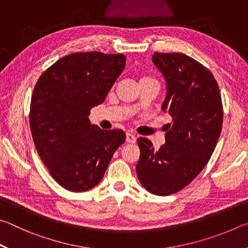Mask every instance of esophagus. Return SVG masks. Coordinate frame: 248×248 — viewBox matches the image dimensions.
<instances>
[{
    "instance_id": "obj_1",
    "label": "esophagus",
    "mask_w": 248,
    "mask_h": 248,
    "mask_svg": "<svg viewBox=\"0 0 248 248\" xmlns=\"http://www.w3.org/2000/svg\"><path fill=\"white\" fill-rule=\"evenodd\" d=\"M125 140H127V142H129V143H136V142H137V137L134 136V134L128 132L127 136H125Z\"/></svg>"
}]
</instances>
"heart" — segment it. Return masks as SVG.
Segmentation results:
<instances>
[{
    "mask_svg": "<svg viewBox=\"0 0 248 248\" xmlns=\"http://www.w3.org/2000/svg\"><path fill=\"white\" fill-rule=\"evenodd\" d=\"M145 79H150V78H148V77H142V78H140V82H141V81H145Z\"/></svg>",
    "mask_w": 248,
    "mask_h": 248,
    "instance_id": "b5f03b06",
    "label": "heart"
}]
</instances>
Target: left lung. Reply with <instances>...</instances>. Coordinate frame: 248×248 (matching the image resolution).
<instances>
[{"label":"left lung","instance_id":"8db88e82","mask_svg":"<svg viewBox=\"0 0 248 248\" xmlns=\"http://www.w3.org/2000/svg\"><path fill=\"white\" fill-rule=\"evenodd\" d=\"M152 61L166 82L162 110L169 112L165 144L158 150L139 138L140 183L151 194L169 196L194 180L211 157L223 124L219 86L202 64L183 53H158Z\"/></svg>","mask_w":248,"mask_h":248}]
</instances>
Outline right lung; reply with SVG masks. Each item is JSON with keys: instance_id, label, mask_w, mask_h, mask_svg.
<instances>
[{"instance_id": "right-lung-1", "label": "right lung", "mask_w": 248, "mask_h": 248, "mask_svg": "<svg viewBox=\"0 0 248 248\" xmlns=\"http://www.w3.org/2000/svg\"><path fill=\"white\" fill-rule=\"evenodd\" d=\"M124 66L120 53H71L46 70L33 89L32 140L50 174L65 189L81 192L98 185L124 143L123 130H102L89 119Z\"/></svg>"}]
</instances>
